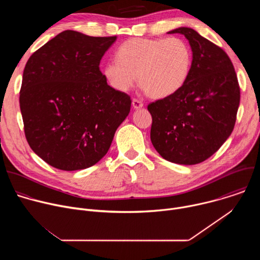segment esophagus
Returning <instances> with one entry per match:
<instances>
[{
    "label": "esophagus",
    "mask_w": 260,
    "mask_h": 260,
    "mask_svg": "<svg viewBox=\"0 0 260 260\" xmlns=\"http://www.w3.org/2000/svg\"><path fill=\"white\" fill-rule=\"evenodd\" d=\"M143 102L142 101H140V100H138V99H133V107H134V109H140V108H142L143 107Z\"/></svg>",
    "instance_id": "esophagus-1"
}]
</instances>
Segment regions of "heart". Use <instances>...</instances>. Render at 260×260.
<instances>
[{
	"instance_id": "heart-1",
	"label": "heart",
	"mask_w": 260,
	"mask_h": 260,
	"mask_svg": "<svg viewBox=\"0 0 260 260\" xmlns=\"http://www.w3.org/2000/svg\"><path fill=\"white\" fill-rule=\"evenodd\" d=\"M116 59L109 60L103 70L111 86L127 91L138 76L139 85L148 96L161 99L178 91L186 81L192 52L178 37L133 38L118 47Z\"/></svg>"
}]
</instances>
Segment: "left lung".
Wrapping results in <instances>:
<instances>
[{
  "label": "left lung",
  "mask_w": 260,
  "mask_h": 260,
  "mask_svg": "<svg viewBox=\"0 0 260 260\" xmlns=\"http://www.w3.org/2000/svg\"><path fill=\"white\" fill-rule=\"evenodd\" d=\"M189 75L175 93L148 105L152 116L150 139L168 161L197 165L212 156L234 131L240 105V85L234 64L221 47L190 27Z\"/></svg>",
  "instance_id": "8db88e82"
}]
</instances>
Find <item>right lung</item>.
Segmentation results:
<instances>
[{
    "label": "right lung",
    "mask_w": 260,
    "mask_h": 260,
    "mask_svg": "<svg viewBox=\"0 0 260 260\" xmlns=\"http://www.w3.org/2000/svg\"><path fill=\"white\" fill-rule=\"evenodd\" d=\"M115 40L63 30L24 67L19 92L24 135L31 150L53 168L95 165L129 113L131 96L108 85L100 70Z\"/></svg>",
    "instance_id": "1"
}]
</instances>
